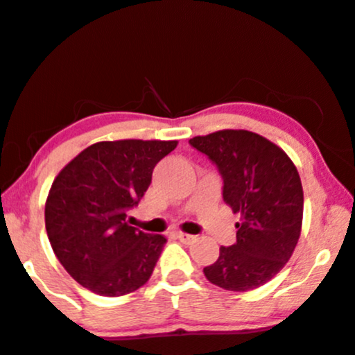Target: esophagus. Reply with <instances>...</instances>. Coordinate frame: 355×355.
Wrapping results in <instances>:
<instances>
[{
	"mask_svg": "<svg viewBox=\"0 0 355 355\" xmlns=\"http://www.w3.org/2000/svg\"><path fill=\"white\" fill-rule=\"evenodd\" d=\"M175 237H177V239L180 240V242H183V243H191V242H193V240H195L193 235L183 234V232H177V234H175Z\"/></svg>",
	"mask_w": 355,
	"mask_h": 355,
	"instance_id": "1",
	"label": "esophagus"
}]
</instances>
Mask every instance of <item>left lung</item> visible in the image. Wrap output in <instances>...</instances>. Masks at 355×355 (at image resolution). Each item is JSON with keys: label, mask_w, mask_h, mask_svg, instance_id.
<instances>
[{"label": "left lung", "mask_w": 355, "mask_h": 355, "mask_svg": "<svg viewBox=\"0 0 355 355\" xmlns=\"http://www.w3.org/2000/svg\"><path fill=\"white\" fill-rule=\"evenodd\" d=\"M190 145L217 165L223 200L240 215L237 242L220 247L203 274L214 285L247 292L282 270L302 230L304 190L294 162L280 146L248 130H220Z\"/></svg>", "instance_id": "8db88e82"}]
</instances>
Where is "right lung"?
<instances>
[{
  "label": "right lung",
  "instance_id": "right-lung-1",
  "mask_svg": "<svg viewBox=\"0 0 355 355\" xmlns=\"http://www.w3.org/2000/svg\"><path fill=\"white\" fill-rule=\"evenodd\" d=\"M177 140H116L89 145L56 175L44 225L60 263L80 285L103 297L148 282L166 239L130 227L155 165Z\"/></svg>",
  "mask_w": 355,
  "mask_h": 355
}]
</instances>
